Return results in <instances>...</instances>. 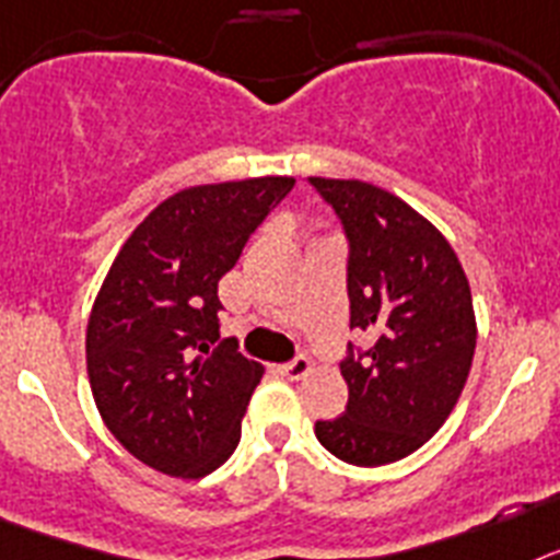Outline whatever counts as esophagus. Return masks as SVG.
<instances>
[{"label":"esophagus","mask_w":560,"mask_h":560,"mask_svg":"<svg viewBox=\"0 0 560 560\" xmlns=\"http://www.w3.org/2000/svg\"><path fill=\"white\" fill-rule=\"evenodd\" d=\"M310 369H313V363H310V358H304V354H299L295 361L281 363V366H276V372H279L281 377H287V381H301V377H307Z\"/></svg>","instance_id":"esophagus-1"}]
</instances>
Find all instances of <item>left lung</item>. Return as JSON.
Wrapping results in <instances>:
<instances>
[{"label": "left lung", "mask_w": 560, "mask_h": 560, "mask_svg": "<svg viewBox=\"0 0 560 560\" xmlns=\"http://www.w3.org/2000/svg\"><path fill=\"white\" fill-rule=\"evenodd\" d=\"M349 240V324L374 347L340 363L347 411L315 436L349 465L415 454L442 428L468 383L476 315L454 247L392 191L361 179L310 177Z\"/></svg>", "instance_id": "8db88e82"}]
</instances>
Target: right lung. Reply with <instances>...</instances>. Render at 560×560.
<instances>
[{
	"label": "right lung",
	"mask_w": 560,
	"mask_h": 560,
	"mask_svg": "<svg viewBox=\"0 0 560 560\" xmlns=\"http://www.w3.org/2000/svg\"><path fill=\"white\" fill-rule=\"evenodd\" d=\"M295 186L253 177L160 202L124 242L86 324V374L101 420L135 459L177 479L236 451L265 366L220 340L217 284Z\"/></svg>",
	"instance_id": "obj_1"
}]
</instances>
